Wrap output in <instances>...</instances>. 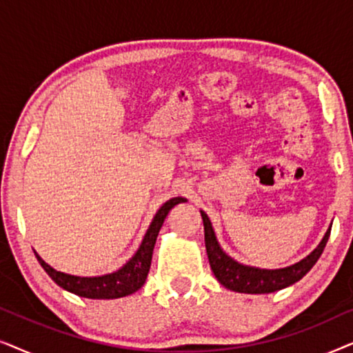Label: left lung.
Wrapping results in <instances>:
<instances>
[{
    "label": "left lung",
    "instance_id": "1",
    "mask_svg": "<svg viewBox=\"0 0 353 353\" xmlns=\"http://www.w3.org/2000/svg\"><path fill=\"white\" fill-rule=\"evenodd\" d=\"M201 215L202 221H204L205 249L212 272H214L215 278L219 279L221 286L230 289V291L243 294H270L297 283L299 279H302L308 272H310L313 265L316 263V260L320 259L331 233L330 225V228H327L325 236H323L320 244H318L305 259H302L301 262L289 265V267L284 268L267 270L239 263L238 260L230 257V255L221 249L209 216H207L204 210H201Z\"/></svg>",
    "mask_w": 353,
    "mask_h": 353
}]
</instances>
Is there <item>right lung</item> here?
<instances>
[{"instance_id": "obj_1", "label": "right lung", "mask_w": 353, "mask_h": 353, "mask_svg": "<svg viewBox=\"0 0 353 353\" xmlns=\"http://www.w3.org/2000/svg\"><path fill=\"white\" fill-rule=\"evenodd\" d=\"M180 202H186L185 197H172L156 212L137 252L123 267H120L112 273L101 274V276H75V274L57 272L51 265H48L35 250L33 252H35L38 262H40L43 270L50 274L52 281L57 286L65 289V291L75 294V296L86 299H119L130 296V294L141 289L143 284L146 283L159 231H161L168 212Z\"/></svg>"}]
</instances>
